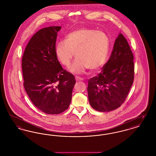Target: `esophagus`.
<instances>
[{
	"label": "esophagus",
	"instance_id": "1",
	"mask_svg": "<svg viewBox=\"0 0 156 156\" xmlns=\"http://www.w3.org/2000/svg\"><path fill=\"white\" fill-rule=\"evenodd\" d=\"M75 80L76 81H82L83 80V78L81 77H80V76H75Z\"/></svg>",
	"mask_w": 156,
	"mask_h": 156
}]
</instances>
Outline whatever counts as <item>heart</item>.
I'll return each mask as SVG.
<instances>
[{"label":"heart","mask_w":156,"mask_h":156,"mask_svg":"<svg viewBox=\"0 0 156 156\" xmlns=\"http://www.w3.org/2000/svg\"><path fill=\"white\" fill-rule=\"evenodd\" d=\"M109 51V40L101 31L81 28L68 34L65 41L62 40L55 46V55L59 62L69 67L74 57L77 58L70 71L82 74L87 68L95 71L103 67Z\"/></svg>","instance_id":"1"}]
</instances>
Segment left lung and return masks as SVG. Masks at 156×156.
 I'll return each mask as SVG.
<instances>
[{"instance_id":"8db88e82","label":"left lung","mask_w":156,"mask_h":156,"mask_svg":"<svg viewBox=\"0 0 156 156\" xmlns=\"http://www.w3.org/2000/svg\"><path fill=\"white\" fill-rule=\"evenodd\" d=\"M133 58L126 38L120 33L101 72L88 80V99L93 109L112 111L125 102L133 82Z\"/></svg>"}]
</instances>
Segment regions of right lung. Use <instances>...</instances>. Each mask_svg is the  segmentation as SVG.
I'll list each match as a JSON object with an SVG mask.
<instances>
[{
  "label": "right lung",
  "mask_w": 156,
  "mask_h": 156,
  "mask_svg": "<svg viewBox=\"0 0 156 156\" xmlns=\"http://www.w3.org/2000/svg\"><path fill=\"white\" fill-rule=\"evenodd\" d=\"M60 26L38 31L27 45L22 57L24 87L30 100L47 114L65 111L72 99L74 76L64 69L55 55Z\"/></svg>",
  "instance_id": "obj_1"
}]
</instances>
